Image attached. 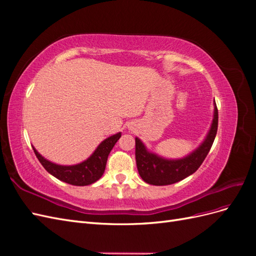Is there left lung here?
Wrapping results in <instances>:
<instances>
[{
  "mask_svg": "<svg viewBox=\"0 0 256 256\" xmlns=\"http://www.w3.org/2000/svg\"><path fill=\"white\" fill-rule=\"evenodd\" d=\"M214 118L204 141L187 156L168 159L150 152L145 144L136 138V160L142 180L154 186H166L184 180L194 173L210 150L218 129V109L214 102Z\"/></svg>",
  "mask_w": 256,
  "mask_h": 256,
  "instance_id": "8db88e82",
  "label": "left lung"
}]
</instances>
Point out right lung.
I'll return each mask as SVG.
<instances>
[{"label":"right lung","instance_id":"obj_1","mask_svg":"<svg viewBox=\"0 0 256 256\" xmlns=\"http://www.w3.org/2000/svg\"><path fill=\"white\" fill-rule=\"evenodd\" d=\"M120 136L122 132H118L116 134L106 138V140H104L97 146V148L86 160L72 166H62L54 164V162L42 157L36 150L34 146L32 147L38 160H40L42 166L52 176L56 177L58 180L62 182L74 186H88L94 184L102 176L106 168L108 156H109L115 143L118 141Z\"/></svg>","mask_w":256,"mask_h":256}]
</instances>
